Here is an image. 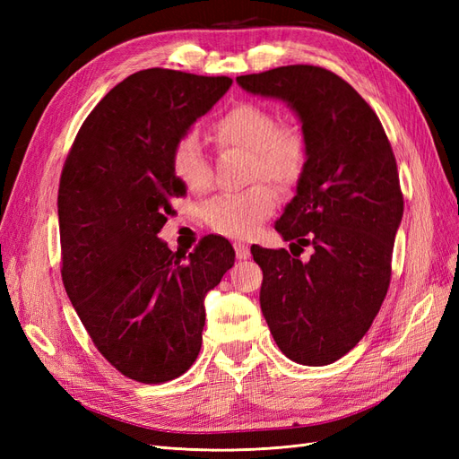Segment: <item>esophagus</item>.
Returning a JSON list of instances; mask_svg holds the SVG:
<instances>
[{
	"instance_id": "esophagus-1",
	"label": "esophagus",
	"mask_w": 459,
	"mask_h": 459,
	"mask_svg": "<svg viewBox=\"0 0 459 459\" xmlns=\"http://www.w3.org/2000/svg\"><path fill=\"white\" fill-rule=\"evenodd\" d=\"M235 255H238L239 260H247L248 256H251V248H248L245 243H235Z\"/></svg>"
}]
</instances>
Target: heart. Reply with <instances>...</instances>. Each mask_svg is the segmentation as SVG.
<instances>
[{"instance_id":"obj_1","label":"heart","mask_w":459,"mask_h":459,"mask_svg":"<svg viewBox=\"0 0 459 459\" xmlns=\"http://www.w3.org/2000/svg\"><path fill=\"white\" fill-rule=\"evenodd\" d=\"M218 147L251 151V179L266 178L280 187L295 186L307 162V142L293 124H280L270 108L238 103L211 128ZM172 174L186 189L203 193L211 187V166L195 135L186 134L170 152ZM277 206L268 184H255L239 193H224L204 206V220L214 231L230 238H251Z\"/></svg>"}]
</instances>
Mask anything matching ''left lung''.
<instances>
[{
	"mask_svg": "<svg viewBox=\"0 0 459 459\" xmlns=\"http://www.w3.org/2000/svg\"><path fill=\"white\" fill-rule=\"evenodd\" d=\"M238 84L285 101L302 124L307 162L275 230L300 253L312 247V256L258 245L251 253L275 344L297 364L327 366L366 335L391 283L404 214L394 152L362 95L322 66H277Z\"/></svg>",
	"mask_w": 459,
	"mask_h": 459,
	"instance_id": "left-lung-1",
	"label": "left lung"
}]
</instances>
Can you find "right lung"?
Segmentation results:
<instances>
[{
    "label": "right lung",
    "instance_id": "right-lung-1",
    "mask_svg": "<svg viewBox=\"0 0 459 459\" xmlns=\"http://www.w3.org/2000/svg\"><path fill=\"white\" fill-rule=\"evenodd\" d=\"M231 86L228 76L147 68L110 90L82 124L59 184L61 275L88 335L110 366L145 385L195 362L204 297L235 262L208 235L172 253L159 231L186 187L170 152Z\"/></svg>",
    "mask_w": 459,
    "mask_h": 459
}]
</instances>
